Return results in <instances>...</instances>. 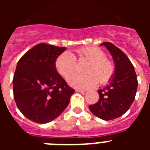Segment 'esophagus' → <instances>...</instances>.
Listing matches in <instances>:
<instances>
[{
  "label": "esophagus",
  "instance_id": "obj_1",
  "mask_svg": "<svg viewBox=\"0 0 150 150\" xmlns=\"http://www.w3.org/2000/svg\"><path fill=\"white\" fill-rule=\"evenodd\" d=\"M75 91H76V92H81V93H84V92H86V91L85 90H83V89H79V88H76Z\"/></svg>",
  "mask_w": 150,
  "mask_h": 150
}]
</instances>
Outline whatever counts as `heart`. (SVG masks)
I'll return each instance as SVG.
<instances>
[{"mask_svg": "<svg viewBox=\"0 0 150 150\" xmlns=\"http://www.w3.org/2000/svg\"><path fill=\"white\" fill-rule=\"evenodd\" d=\"M86 60L88 63L85 67L84 75H71L76 69V59ZM57 71L67 79L71 86L79 88H91L99 83L104 85L112 79L114 74V64L100 48L95 46H85L76 51L74 56L70 52H64L57 57L55 62Z\"/></svg>", "mask_w": 150, "mask_h": 150, "instance_id": "obj_1", "label": "heart"}]
</instances>
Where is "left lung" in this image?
<instances>
[{
    "label": "left lung",
    "instance_id": "1",
    "mask_svg": "<svg viewBox=\"0 0 150 150\" xmlns=\"http://www.w3.org/2000/svg\"><path fill=\"white\" fill-rule=\"evenodd\" d=\"M100 46H105L110 52L115 71L107 86L98 91V101L88 108L97 117L112 120L122 116L129 109L135 98L138 83L133 64L121 50L110 42Z\"/></svg>",
    "mask_w": 150,
    "mask_h": 150
}]
</instances>
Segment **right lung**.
<instances>
[{
    "label": "right lung",
    "mask_w": 150,
    "mask_h": 150,
    "mask_svg": "<svg viewBox=\"0 0 150 150\" xmlns=\"http://www.w3.org/2000/svg\"><path fill=\"white\" fill-rule=\"evenodd\" d=\"M66 50L39 43L24 54L17 63L13 79L16 104L30 121L45 124L62 114L74 89L58 73L55 59Z\"/></svg>",
    "instance_id": "1"
}]
</instances>
